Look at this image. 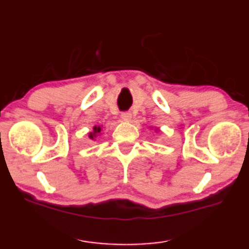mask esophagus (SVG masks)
<instances>
[{
  "label": "esophagus",
  "mask_w": 249,
  "mask_h": 249,
  "mask_svg": "<svg viewBox=\"0 0 249 249\" xmlns=\"http://www.w3.org/2000/svg\"><path fill=\"white\" fill-rule=\"evenodd\" d=\"M122 118L125 121H131L132 114L128 113V111H124V113H122Z\"/></svg>",
  "instance_id": "1"
}]
</instances>
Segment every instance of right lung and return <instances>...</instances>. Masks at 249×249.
<instances>
[{
    "label": "right lung",
    "mask_w": 249,
    "mask_h": 249,
    "mask_svg": "<svg viewBox=\"0 0 249 249\" xmlns=\"http://www.w3.org/2000/svg\"><path fill=\"white\" fill-rule=\"evenodd\" d=\"M100 131H101L100 127H98V126H94V127H93V132L90 133V138H91V139L96 138V135L98 134V133H100Z\"/></svg>",
    "instance_id": "1"
}]
</instances>
